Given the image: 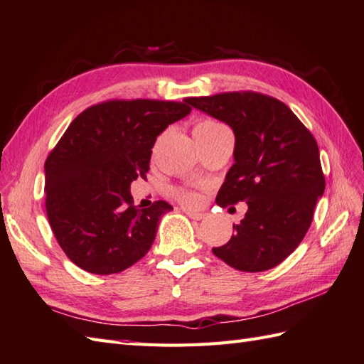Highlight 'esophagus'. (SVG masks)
<instances>
[{"label":"esophagus","instance_id":"obj_1","mask_svg":"<svg viewBox=\"0 0 364 364\" xmlns=\"http://www.w3.org/2000/svg\"><path fill=\"white\" fill-rule=\"evenodd\" d=\"M186 215H188L189 218H192V220H197V221H200V220H203L204 217H206V213H201V212H193V210H188L186 212Z\"/></svg>","mask_w":364,"mask_h":364}]
</instances>
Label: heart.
Instances as JSON below:
<instances>
[{
    "instance_id": "b5f03b06",
    "label": "heart",
    "mask_w": 364,
    "mask_h": 364,
    "mask_svg": "<svg viewBox=\"0 0 364 364\" xmlns=\"http://www.w3.org/2000/svg\"><path fill=\"white\" fill-rule=\"evenodd\" d=\"M221 127H225V126H221L220 123H217V121L203 119L197 126H195L193 134H206V132H212V130H217ZM178 198L181 200V203L186 204V206H198V204L201 203V197L198 193L188 192V191L178 192Z\"/></svg>"
}]
</instances>
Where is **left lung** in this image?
Returning a JSON list of instances; mask_svg holds the SVG:
<instances>
[{
  "label": "left lung",
  "instance_id": "8db88e82",
  "mask_svg": "<svg viewBox=\"0 0 364 364\" xmlns=\"http://www.w3.org/2000/svg\"><path fill=\"white\" fill-rule=\"evenodd\" d=\"M188 102L234 130V164L217 204L247 203L235 234L212 252L237 271L275 267L301 243L324 193L318 144L284 102L263 93L228 92Z\"/></svg>",
  "mask_w": 364,
  "mask_h": 364
}]
</instances>
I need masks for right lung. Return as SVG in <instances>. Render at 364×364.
<instances>
[{
    "label": "right lung",
    "instance_id": "1",
    "mask_svg": "<svg viewBox=\"0 0 364 364\" xmlns=\"http://www.w3.org/2000/svg\"><path fill=\"white\" fill-rule=\"evenodd\" d=\"M183 102L112 100L72 121L44 164L46 210L58 245L78 267L118 274L152 247L158 223L173 208L134 206L130 184L146 178L166 127L191 114Z\"/></svg>",
    "mask_w": 364,
    "mask_h": 364
}]
</instances>
